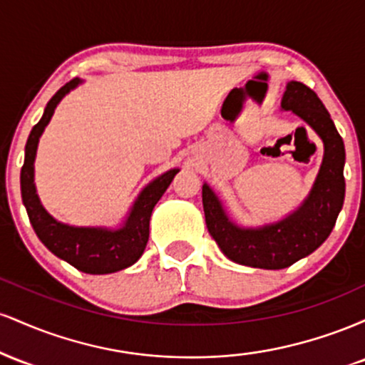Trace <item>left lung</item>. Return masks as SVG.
I'll use <instances>...</instances> for the list:
<instances>
[{
    "mask_svg": "<svg viewBox=\"0 0 365 365\" xmlns=\"http://www.w3.org/2000/svg\"><path fill=\"white\" fill-rule=\"evenodd\" d=\"M282 110L292 111L311 127L324 145L319 173L299 207L282 220L259 226L238 225L221 199L204 182L202 206L206 225L230 261L261 269H283L307 257L329 237L345 199V145L328 110L316 92L302 82H288Z\"/></svg>",
    "mask_w": 365,
    "mask_h": 365,
    "instance_id": "8db88e82",
    "label": "left lung"
}]
</instances>
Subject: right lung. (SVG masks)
<instances>
[{"mask_svg":"<svg viewBox=\"0 0 365 365\" xmlns=\"http://www.w3.org/2000/svg\"><path fill=\"white\" fill-rule=\"evenodd\" d=\"M82 83L81 78H73L61 87L49 99L43 118L32 128L25 144V159L20 173L22 200L27 209L29 220L39 240L48 247L56 257L63 259L78 271L87 274H110L130 267L144 254L149 240V221L153 209L161 199L166 188L173 182L180 168H171L149 182L140 190L132 207L128 209L123 223L120 226H75L58 221L46 211L41 204L34 183V163L37 145L44 128L51 121V116L60 101Z\"/></svg>","mask_w":365,"mask_h":365,"instance_id":"1","label":"right lung"}]
</instances>
